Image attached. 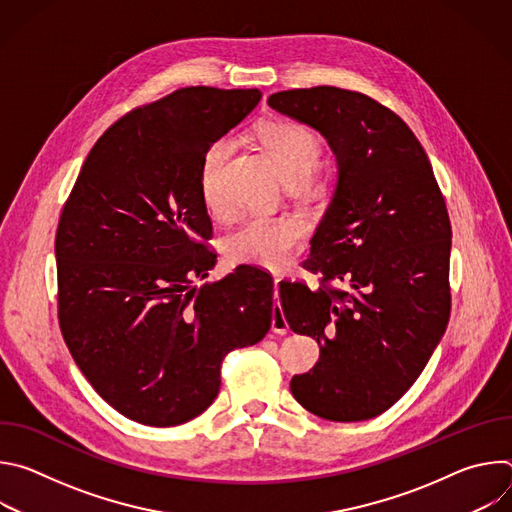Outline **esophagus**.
Here are the masks:
<instances>
[{"label":"esophagus","instance_id":"obj_1","mask_svg":"<svg viewBox=\"0 0 512 512\" xmlns=\"http://www.w3.org/2000/svg\"><path fill=\"white\" fill-rule=\"evenodd\" d=\"M279 285H281V279L277 277V279L273 281V296H275V298H279ZM271 330H273L275 334H285V332L289 330V326H287V320H285V316H283L281 306L273 308V316H271Z\"/></svg>","mask_w":512,"mask_h":512}]
</instances>
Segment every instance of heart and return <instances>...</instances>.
I'll use <instances>...</instances> for the list:
<instances>
[{
    "instance_id": "obj_1",
    "label": "heart",
    "mask_w": 512,
    "mask_h": 512,
    "mask_svg": "<svg viewBox=\"0 0 512 512\" xmlns=\"http://www.w3.org/2000/svg\"><path fill=\"white\" fill-rule=\"evenodd\" d=\"M257 137L289 188L310 184L322 160V141L314 131L294 121H269L259 127ZM231 154L233 143L218 139L206 150L200 164V196L212 216L229 212L221 178ZM302 237L304 229L294 218H249L227 237L225 255L235 265L279 271L298 251Z\"/></svg>"
}]
</instances>
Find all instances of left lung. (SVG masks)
<instances>
[{
    "label": "left lung",
    "instance_id": "obj_1",
    "mask_svg": "<svg viewBox=\"0 0 512 512\" xmlns=\"http://www.w3.org/2000/svg\"><path fill=\"white\" fill-rule=\"evenodd\" d=\"M267 103L320 131L338 164L332 202L304 261L322 285H279L289 328L320 344L316 367L289 389L322 419L377 417L417 381L450 320L444 194L413 131L375 99L312 87L273 93Z\"/></svg>",
    "mask_w": 512,
    "mask_h": 512
}]
</instances>
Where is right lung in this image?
I'll return each instance as SVG.
<instances>
[{
  "label": "right lung",
  "instance_id": "right-lung-1",
  "mask_svg": "<svg viewBox=\"0 0 512 512\" xmlns=\"http://www.w3.org/2000/svg\"><path fill=\"white\" fill-rule=\"evenodd\" d=\"M259 89L186 87L137 107L93 145L56 229L58 322L77 367L121 415L180 425L210 407L223 358L271 328L273 279L216 255L198 174Z\"/></svg>",
  "mask_w": 512,
  "mask_h": 512
}]
</instances>
